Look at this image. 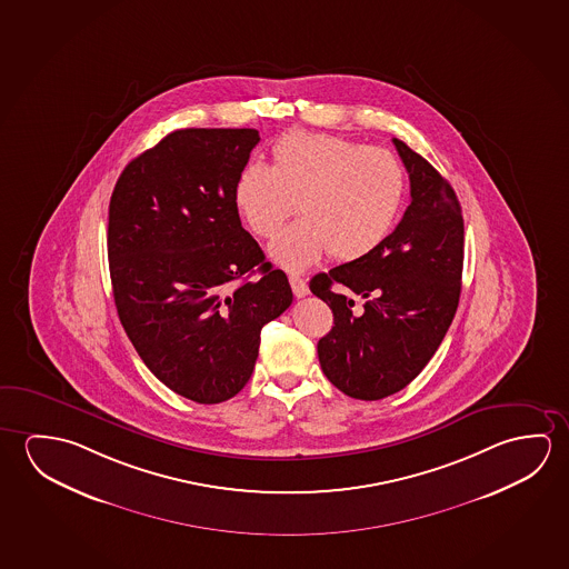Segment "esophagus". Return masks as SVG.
I'll return each instance as SVG.
<instances>
[{
    "instance_id": "34e87169",
    "label": "esophagus",
    "mask_w": 569,
    "mask_h": 569,
    "mask_svg": "<svg viewBox=\"0 0 569 569\" xmlns=\"http://www.w3.org/2000/svg\"><path fill=\"white\" fill-rule=\"evenodd\" d=\"M289 282L297 298L307 297L308 292H310V290H308L307 280L300 279L298 274H290Z\"/></svg>"
}]
</instances>
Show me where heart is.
Wrapping results in <instances>:
<instances>
[{
  "mask_svg": "<svg viewBox=\"0 0 569 569\" xmlns=\"http://www.w3.org/2000/svg\"><path fill=\"white\" fill-rule=\"evenodd\" d=\"M406 198V173L386 148L295 130L272 148V166L247 163L234 206L257 237H272L295 209L302 217L272 241V261L302 271L326 253L360 261L386 241Z\"/></svg>",
  "mask_w": 569,
  "mask_h": 569,
  "instance_id": "obj_1",
  "label": "heart"
}]
</instances>
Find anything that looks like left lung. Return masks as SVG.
<instances>
[{
  "mask_svg": "<svg viewBox=\"0 0 569 569\" xmlns=\"http://www.w3.org/2000/svg\"><path fill=\"white\" fill-rule=\"evenodd\" d=\"M411 203L373 253L310 280L335 326L318 342L326 378L346 396L376 401L421 373L451 326L460 297L465 223L451 183L393 138ZM350 293L365 300L352 310Z\"/></svg>",
  "mask_w": 569,
  "mask_h": 569,
  "instance_id": "1",
  "label": "left lung"
}]
</instances>
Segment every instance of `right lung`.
I'll use <instances>...</instances> for the list:
<instances>
[{
    "label": "right lung",
    "instance_id": "add662e5",
    "mask_svg": "<svg viewBox=\"0 0 569 569\" xmlns=\"http://www.w3.org/2000/svg\"><path fill=\"white\" fill-rule=\"evenodd\" d=\"M259 140L254 128L176 130L128 163L110 198L118 318L148 370L206 406L244 388L262 326L292 302L234 206Z\"/></svg>",
    "mask_w": 569,
    "mask_h": 569
}]
</instances>
